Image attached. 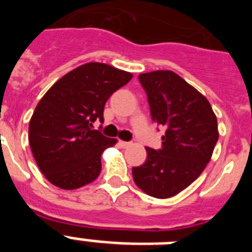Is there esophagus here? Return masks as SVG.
Masks as SVG:
<instances>
[{
	"label": "esophagus",
	"instance_id": "obj_1",
	"mask_svg": "<svg viewBox=\"0 0 252 252\" xmlns=\"http://www.w3.org/2000/svg\"><path fill=\"white\" fill-rule=\"evenodd\" d=\"M119 144H120V146H121V148H128V146L131 145V142H127V141H121V140H120L119 141Z\"/></svg>",
	"mask_w": 252,
	"mask_h": 252
}]
</instances>
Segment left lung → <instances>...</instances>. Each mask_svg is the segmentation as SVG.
<instances>
[{"mask_svg":"<svg viewBox=\"0 0 252 252\" xmlns=\"http://www.w3.org/2000/svg\"><path fill=\"white\" fill-rule=\"evenodd\" d=\"M151 119L165 128L159 150L132 168L133 182L151 197L170 198L192 184L211 160L218 140L217 117L208 99L171 70L139 75Z\"/></svg>","mask_w":252,"mask_h":252,"instance_id":"obj_1","label":"left lung"}]
</instances>
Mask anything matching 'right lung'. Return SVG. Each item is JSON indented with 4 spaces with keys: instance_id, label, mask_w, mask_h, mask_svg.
<instances>
[{
    "instance_id": "right-lung-1",
    "label": "right lung",
    "mask_w": 252,
    "mask_h": 252,
    "mask_svg": "<svg viewBox=\"0 0 252 252\" xmlns=\"http://www.w3.org/2000/svg\"><path fill=\"white\" fill-rule=\"evenodd\" d=\"M132 74L104 63H87L66 73L44 94L31 116L29 142L37 166L51 184L77 189L101 173V155L116 139L92 130L103 121L107 99Z\"/></svg>"
}]
</instances>
